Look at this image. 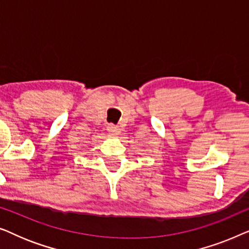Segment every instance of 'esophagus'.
<instances>
[{
    "label": "esophagus",
    "instance_id": "obj_1",
    "mask_svg": "<svg viewBox=\"0 0 249 249\" xmlns=\"http://www.w3.org/2000/svg\"><path fill=\"white\" fill-rule=\"evenodd\" d=\"M107 130L110 132L112 136H119L120 135V128L118 127V125H114V124H108L107 127Z\"/></svg>",
    "mask_w": 249,
    "mask_h": 249
}]
</instances>
